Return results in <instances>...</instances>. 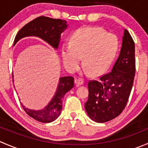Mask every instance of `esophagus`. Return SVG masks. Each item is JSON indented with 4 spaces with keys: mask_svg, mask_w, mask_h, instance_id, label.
Masks as SVG:
<instances>
[{
    "mask_svg": "<svg viewBox=\"0 0 148 148\" xmlns=\"http://www.w3.org/2000/svg\"><path fill=\"white\" fill-rule=\"evenodd\" d=\"M74 83L76 84L77 86H80V85L83 84L84 81L82 79H74Z\"/></svg>",
    "mask_w": 148,
    "mask_h": 148,
    "instance_id": "1",
    "label": "esophagus"
}]
</instances>
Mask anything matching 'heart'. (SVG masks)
I'll return each mask as SVG.
<instances>
[{"label":"heart","mask_w":148,"mask_h":148,"mask_svg":"<svg viewBox=\"0 0 148 148\" xmlns=\"http://www.w3.org/2000/svg\"><path fill=\"white\" fill-rule=\"evenodd\" d=\"M119 48L117 36L99 27H84L71 36L70 46L64 45L62 58L65 67L75 70L81 63L94 75L105 71Z\"/></svg>","instance_id":"obj_1"}]
</instances>
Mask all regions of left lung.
Segmentation results:
<instances>
[{
    "label": "left lung",
    "mask_w": 148,
    "mask_h": 148,
    "mask_svg": "<svg viewBox=\"0 0 148 148\" xmlns=\"http://www.w3.org/2000/svg\"><path fill=\"white\" fill-rule=\"evenodd\" d=\"M135 74V43L125 29L120 55L112 71L88 83L85 110L91 120L102 123L120 115L127 103Z\"/></svg>",
    "instance_id": "obj_1"
}]
</instances>
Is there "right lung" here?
Instances as JSON below:
<instances>
[{"mask_svg": "<svg viewBox=\"0 0 148 148\" xmlns=\"http://www.w3.org/2000/svg\"><path fill=\"white\" fill-rule=\"evenodd\" d=\"M67 23L62 19H54L46 16H40L25 25L18 32L13 46L22 38L26 36H36L45 41L55 49H58L61 36L67 28ZM72 77H63L59 79L56 94L46 107L40 110L26 108L21 106L27 114L34 120L43 123H49L58 118L62 112V102L66 92L74 86Z\"/></svg>", "mask_w": 148, "mask_h": 148, "instance_id": "obj_1", "label": "right lung"}]
</instances>
